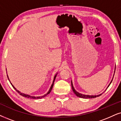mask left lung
<instances>
[{
	"mask_svg": "<svg viewBox=\"0 0 121 121\" xmlns=\"http://www.w3.org/2000/svg\"><path fill=\"white\" fill-rule=\"evenodd\" d=\"M113 80V79H112ZM112 80L110 82L109 85L111 84V83L112 82ZM109 85H108V86H109ZM71 86H72V89H73V91H74V93H75V94L76 95L77 97H80V98H85V99H88V98H96L97 97H99V96H100L101 94H99V95H84V94H80V93H79L78 92H77L75 90V89L74 88V86H73V82H72V81H71Z\"/></svg>",
	"mask_w": 121,
	"mask_h": 121,
	"instance_id": "obj_1",
	"label": "left lung"
}]
</instances>
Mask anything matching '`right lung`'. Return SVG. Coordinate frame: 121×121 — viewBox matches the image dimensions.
Here are the masks:
<instances>
[{
    "label": "right lung",
    "instance_id": "1",
    "mask_svg": "<svg viewBox=\"0 0 121 121\" xmlns=\"http://www.w3.org/2000/svg\"><path fill=\"white\" fill-rule=\"evenodd\" d=\"M56 75H57V74H56L55 75V76L54 79H53V83H52V84L51 85V87H50V89L49 91H48V92H47V93H46V94H45V95H42V96H41V97H33V96H30V95H29L25 94H23V93H21V92H20L19 91H18V90H17V89H16V88H15V87L13 85H12V84L11 83V82H10V84H11V85H12V86L13 87V88L14 89L16 90V91H17V92H18V93H19V94L20 95H22L23 97H24L28 98H31V99H41V98H44L45 97H46V96L47 95H48V94H49V93H50V92H51V91H52V89L53 85V82H55V78H56ZM7 77H8V80H9V78H8V75H7ZM9 82H10V80H9Z\"/></svg>",
    "mask_w": 121,
    "mask_h": 121
}]
</instances>
